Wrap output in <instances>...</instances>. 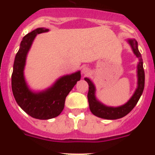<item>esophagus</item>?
<instances>
[{
	"mask_svg": "<svg viewBox=\"0 0 155 155\" xmlns=\"http://www.w3.org/2000/svg\"><path fill=\"white\" fill-rule=\"evenodd\" d=\"M82 73L85 75L89 74V73H90V69L87 68V67H84V68H82Z\"/></svg>",
	"mask_w": 155,
	"mask_h": 155,
	"instance_id": "34e87169",
	"label": "esophagus"
}]
</instances>
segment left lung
I'll return each mask as SVG.
<instances>
[{
  "instance_id": "left-lung-1",
  "label": "left lung",
  "mask_w": 155,
  "mask_h": 155,
  "mask_svg": "<svg viewBox=\"0 0 155 155\" xmlns=\"http://www.w3.org/2000/svg\"><path fill=\"white\" fill-rule=\"evenodd\" d=\"M128 43L132 47L134 54L139 58V64L137 66V74H138V87L136 90L135 93L133 95L132 97L130 99L127 104L121 107H106L104 104L97 101L95 97V87L91 81L87 78H85V80L88 84L89 90L87 93V100H88L89 108L92 113L99 118H105V119H118V118H123L127 115L138 103L145 86V71L143 68V62L142 59L141 54L138 49V43L134 39L128 40Z\"/></svg>"
}]
</instances>
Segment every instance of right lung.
<instances>
[{
    "label": "right lung",
    "mask_w": 155,
    "mask_h": 155,
    "mask_svg": "<svg viewBox=\"0 0 155 155\" xmlns=\"http://www.w3.org/2000/svg\"><path fill=\"white\" fill-rule=\"evenodd\" d=\"M48 29L39 28L26 34L15 55L12 73V90L15 101L30 116L46 120L60 115L64 108L67 96L81 79L80 71L60 78L52 87L40 93L29 90L24 78L26 56L37 34Z\"/></svg>",
    "instance_id": "obj_1"
}]
</instances>
